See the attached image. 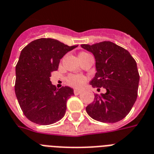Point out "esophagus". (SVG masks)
Segmentation results:
<instances>
[{"label": "esophagus", "instance_id": "1", "mask_svg": "<svg viewBox=\"0 0 154 154\" xmlns=\"http://www.w3.org/2000/svg\"><path fill=\"white\" fill-rule=\"evenodd\" d=\"M81 92V90H79V89H74V90H73V93H74V95H79Z\"/></svg>", "mask_w": 154, "mask_h": 154}]
</instances>
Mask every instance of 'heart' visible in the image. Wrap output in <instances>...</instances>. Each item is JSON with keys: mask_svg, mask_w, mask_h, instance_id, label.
Here are the masks:
<instances>
[{"mask_svg": "<svg viewBox=\"0 0 154 154\" xmlns=\"http://www.w3.org/2000/svg\"><path fill=\"white\" fill-rule=\"evenodd\" d=\"M81 54H85V52H82ZM86 77L79 74H71L69 75L66 77V82L69 85L75 87V88H80L85 83Z\"/></svg>", "mask_w": 154, "mask_h": 154, "instance_id": "b5f03b06", "label": "heart"}]
</instances>
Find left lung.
Listing matches in <instances>:
<instances>
[{
    "label": "left lung",
    "mask_w": 154,
    "mask_h": 154,
    "mask_svg": "<svg viewBox=\"0 0 154 154\" xmlns=\"http://www.w3.org/2000/svg\"><path fill=\"white\" fill-rule=\"evenodd\" d=\"M81 47L93 54L96 59L97 72L90 85L107 91L95 94L94 101L86 107V112L93 119L102 122L122 120L138 97L140 77L135 60L126 49L110 41L82 44Z\"/></svg>",
    "instance_id": "8db88e82"
}]
</instances>
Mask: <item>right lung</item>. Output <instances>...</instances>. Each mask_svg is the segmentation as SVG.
Listing matches in <instances>:
<instances>
[{"label":"right lung","instance_id":"right-lung-1","mask_svg":"<svg viewBox=\"0 0 154 154\" xmlns=\"http://www.w3.org/2000/svg\"><path fill=\"white\" fill-rule=\"evenodd\" d=\"M77 47L42 38L22 50L16 66L15 92L21 110L30 121L50 125L65 116L66 102L73 90L68 86L57 89L50 77L58 69L60 59Z\"/></svg>","mask_w":154,"mask_h":154}]
</instances>
